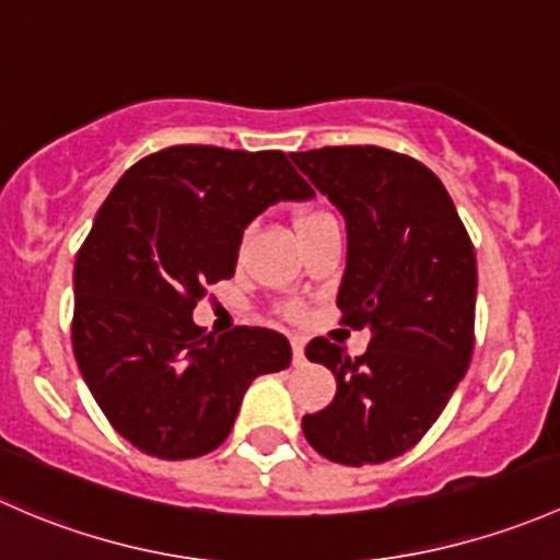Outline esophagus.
Segmentation results:
<instances>
[{
	"instance_id": "34e87169",
	"label": "esophagus",
	"mask_w": 560,
	"mask_h": 560,
	"mask_svg": "<svg viewBox=\"0 0 560 560\" xmlns=\"http://www.w3.org/2000/svg\"><path fill=\"white\" fill-rule=\"evenodd\" d=\"M291 350H293V366H304V339L293 337L291 339Z\"/></svg>"
}]
</instances>
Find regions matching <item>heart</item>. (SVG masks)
Returning a JSON list of instances; mask_svg holds the SVG:
<instances>
[{
  "label": "heart",
  "instance_id": "heart-1",
  "mask_svg": "<svg viewBox=\"0 0 560 560\" xmlns=\"http://www.w3.org/2000/svg\"><path fill=\"white\" fill-rule=\"evenodd\" d=\"M318 218H326V212H320V210H310V212H302V215L296 218V229H299V226H307V223L318 221Z\"/></svg>",
  "mask_w": 560,
  "mask_h": 560
}]
</instances>
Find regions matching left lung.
I'll use <instances>...</instances> for the list:
<instances>
[{"label":"left lung","instance_id":"obj_1","mask_svg":"<svg viewBox=\"0 0 560 560\" xmlns=\"http://www.w3.org/2000/svg\"><path fill=\"white\" fill-rule=\"evenodd\" d=\"M291 161L342 212L348 261L337 307L372 339L359 359L326 337L307 359L331 369L337 394L304 415L323 458L385 464L434 425L475 348L477 261L440 177L409 155L374 145L320 148Z\"/></svg>","mask_w":560,"mask_h":560}]
</instances>
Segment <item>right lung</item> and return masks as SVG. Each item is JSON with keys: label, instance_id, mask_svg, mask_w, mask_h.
<instances>
[{"label": "right lung", "instance_id": "1", "mask_svg": "<svg viewBox=\"0 0 560 560\" xmlns=\"http://www.w3.org/2000/svg\"><path fill=\"white\" fill-rule=\"evenodd\" d=\"M313 196L282 151L212 145L166 148L115 183L74 258L72 348L124 440L164 460L215 451L247 385L291 364L278 331L215 337L191 315L267 207Z\"/></svg>", "mask_w": 560, "mask_h": 560}]
</instances>
